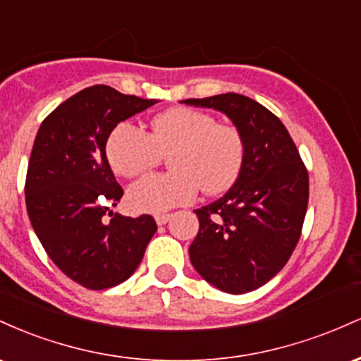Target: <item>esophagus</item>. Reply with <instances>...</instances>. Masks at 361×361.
I'll return each mask as SVG.
<instances>
[{
    "label": "esophagus",
    "instance_id": "1",
    "mask_svg": "<svg viewBox=\"0 0 361 361\" xmlns=\"http://www.w3.org/2000/svg\"><path fill=\"white\" fill-rule=\"evenodd\" d=\"M169 217H171V215H169V214H157L154 219H156L157 226H164V224L169 221Z\"/></svg>",
    "mask_w": 361,
    "mask_h": 361
}]
</instances>
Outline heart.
Masks as SVG:
<instances>
[{
    "mask_svg": "<svg viewBox=\"0 0 361 361\" xmlns=\"http://www.w3.org/2000/svg\"><path fill=\"white\" fill-rule=\"evenodd\" d=\"M106 159L123 178L154 168L169 154V173H154L135 181L127 204L137 212L157 214L193 200L197 188L221 193L238 180L246 140L238 127L217 123L207 111L178 106L156 115L151 132L130 122H120L106 139Z\"/></svg>",
    "mask_w": 361,
    "mask_h": 361,
    "instance_id": "b5f03b06",
    "label": "heart"
}]
</instances>
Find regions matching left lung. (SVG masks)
Here are the masks:
<instances>
[{
  "label": "left lung",
  "mask_w": 361,
  "mask_h": 361,
  "mask_svg": "<svg viewBox=\"0 0 361 361\" xmlns=\"http://www.w3.org/2000/svg\"><path fill=\"white\" fill-rule=\"evenodd\" d=\"M181 103L226 114L246 140V159L229 192L195 210L200 229L190 246L195 270L227 293L259 288L287 264L309 202V175L276 115L238 93Z\"/></svg>",
  "instance_id": "1"
}]
</instances>
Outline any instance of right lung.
<instances>
[{
	"label": "right lung",
	"mask_w": 361,
	"mask_h": 361,
	"mask_svg": "<svg viewBox=\"0 0 361 361\" xmlns=\"http://www.w3.org/2000/svg\"><path fill=\"white\" fill-rule=\"evenodd\" d=\"M154 103L94 85L62 102L37 132L25 181L28 217L49 258L85 288L126 281L157 231L147 214L103 219L123 195L106 159V139Z\"/></svg>",
	"instance_id": "obj_1"
}]
</instances>
